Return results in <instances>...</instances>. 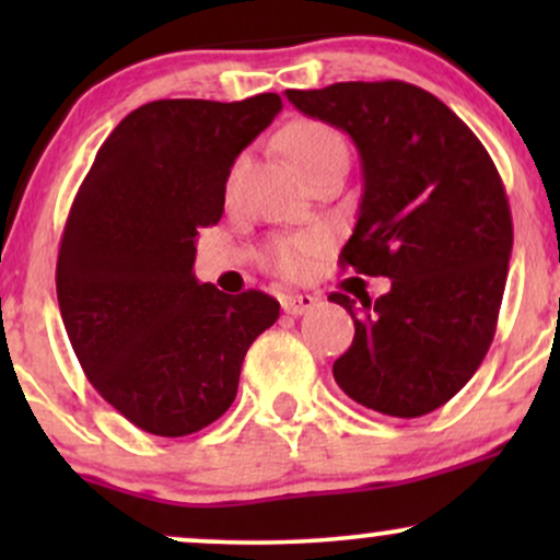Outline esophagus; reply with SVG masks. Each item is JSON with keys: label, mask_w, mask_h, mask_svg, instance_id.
I'll return each mask as SVG.
<instances>
[{"label": "esophagus", "mask_w": 560, "mask_h": 560, "mask_svg": "<svg viewBox=\"0 0 560 560\" xmlns=\"http://www.w3.org/2000/svg\"><path fill=\"white\" fill-rule=\"evenodd\" d=\"M316 298L313 294H287L284 300H281V307H284V313L289 316H302V313L313 311L316 307Z\"/></svg>", "instance_id": "obj_1"}]
</instances>
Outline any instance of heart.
Returning a JSON list of instances; mask_svg holds the SVG:
<instances>
[{"mask_svg": "<svg viewBox=\"0 0 560 560\" xmlns=\"http://www.w3.org/2000/svg\"><path fill=\"white\" fill-rule=\"evenodd\" d=\"M281 144L302 171V176H311L320 165L347 163L345 139L331 126L320 120H292L281 131ZM324 247L320 234H300L292 240H279L271 247V266L281 276H302L311 268L313 255Z\"/></svg>", "mask_w": 560, "mask_h": 560, "instance_id": "1", "label": "heart"}]
</instances>
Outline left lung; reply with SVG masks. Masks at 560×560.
I'll return each mask as SVG.
<instances>
[{"label": "left lung", "mask_w": 560, "mask_h": 560, "mask_svg": "<svg viewBox=\"0 0 560 560\" xmlns=\"http://www.w3.org/2000/svg\"><path fill=\"white\" fill-rule=\"evenodd\" d=\"M284 94L355 141L363 197L339 262L392 284L376 300L329 294L355 320L334 378L376 413H432L477 374L498 326L513 247L500 173L471 128L413 83L347 81Z\"/></svg>", "instance_id": "left-lung-1"}]
</instances>
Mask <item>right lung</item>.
<instances>
[{
	"label": "right lung",
	"mask_w": 560,
	"mask_h": 560,
	"mask_svg": "<svg viewBox=\"0 0 560 560\" xmlns=\"http://www.w3.org/2000/svg\"><path fill=\"white\" fill-rule=\"evenodd\" d=\"M279 110V94L141 105L73 199L57 255L62 324L92 387L144 432L186 436L221 419L249 345L279 318L271 294L234 298L191 271L231 165Z\"/></svg>",
	"instance_id": "obj_1"
}]
</instances>
